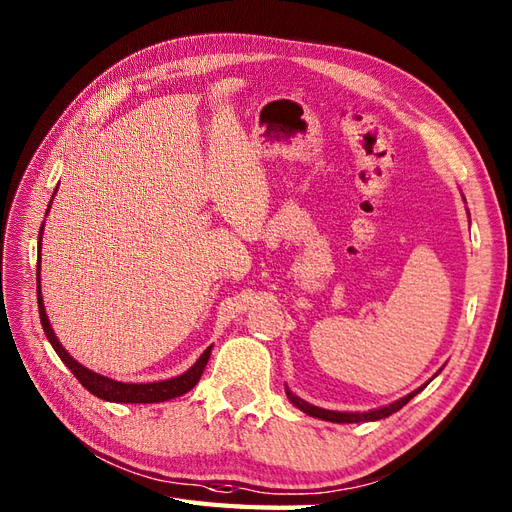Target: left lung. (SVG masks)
Wrapping results in <instances>:
<instances>
[{"mask_svg":"<svg viewBox=\"0 0 512 512\" xmlns=\"http://www.w3.org/2000/svg\"><path fill=\"white\" fill-rule=\"evenodd\" d=\"M465 199V197H463ZM441 371V369H439ZM436 371V373H439ZM434 373V376H436ZM432 376V378H434ZM430 378V380H432ZM430 380L426 382V384H430ZM426 384L423 386H419V389H415L413 393H408V395H404V397H400V400H395L393 404H389V406H380V408H373V410H365V413H341V410H328V408H319V406H313V404H308L306 400H302V397H297L289 386H286V397H289V402L293 404V406H297L299 410H302V413H306V415H310V417H317V419H323V421H332V423H365V421H378V419H384V417H389V415H393V413H397V410L400 408H404L410 400H413V397L419 393V391H423L426 389Z\"/></svg>","mask_w":512,"mask_h":512,"instance_id":"left-lung-1","label":"left lung"}]
</instances>
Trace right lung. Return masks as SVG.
Listing matches in <instances>:
<instances>
[{"instance_id": "right-lung-1", "label": "right lung", "mask_w": 512, "mask_h": 512, "mask_svg": "<svg viewBox=\"0 0 512 512\" xmlns=\"http://www.w3.org/2000/svg\"><path fill=\"white\" fill-rule=\"evenodd\" d=\"M58 191V189H56ZM54 191V195H56ZM52 195V197H54ZM52 206V202H49ZM49 206H47V213H49ZM43 228H45V221L41 226L39 232V263H36V297H39V315H41V326L45 330L47 341L52 343V347L56 350V354L60 356L62 363H65L73 376L80 380V384L84 386L86 391H91L99 400H106V402H115V404H158V402H167L173 400V397H180L184 393H189L193 386L202 378V373L208 365V358L210 352H213V345H208L206 350L202 352L195 363L186 369L184 373L176 378H169V380H158V382H119V380H112L108 376H102V373H95L89 367L80 365L76 358H73L65 347L60 345L58 336L52 328V323L47 319L45 313V306H43V293H41V236H43Z\"/></svg>"}]
</instances>
